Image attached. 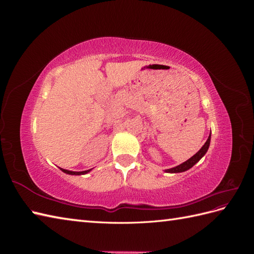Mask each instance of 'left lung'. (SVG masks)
<instances>
[{"mask_svg": "<svg viewBox=\"0 0 254 254\" xmlns=\"http://www.w3.org/2000/svg\"><path fill=\"white\" fill-rule=\"evenodd\" d=\"M210 142H211V133H210L209 137H207V140L204 143V145L200 148V150L196 152L193 157L190 158L188 161H186V162H183L182 164H180L178 166L170 168V170H165V172L166 173H182V172H186V171L190 170V167H193L198 162V161L205 155L207 149H209Z\"/></svg>", "mask_w": 254, "mask_h": 254, "instance_id": "left-lung-1", "label": "left lung"}]
</instances>
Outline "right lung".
Wrapping results in <instances>:
<instances>
[{"label": "right lung", "mask_w": 254, "mask_h": 254, "mask_svg": "<svg viewBox=\"0 0 254 254\" xmlns=\"http://www.w3.org/2000/svg\"><path fill=\"white\" fill-rule=\"evenodd\" d=\"M60 168V167H59ZM61 171H63L64 173H65V174H68V175H75V176H77V175H84V174H88L91 170H88V171H83V172H72V171H67V170H64V168H60Z\"/></svg>", "instance_id": "add662e5"}]
</instances>
